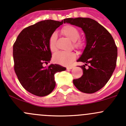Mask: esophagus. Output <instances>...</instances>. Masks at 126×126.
I'll return each mask as SVG.
<instances>
[{"label": "esophagus", "mask_w": 126, "mask_h": 126, "mask_svg": "<svg viewBox=\"0 0 126 126\" xmlns=\"http://www.w3.org/2000/svg\"><path fill=\"white\" fill-rule=\"evenodd\" d=\"M72 68H73V66H68L66 68V69H68V70H69V69H72Z\"/></svg>", "instance_id": "1"}]
</instances>
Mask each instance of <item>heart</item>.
<instances>
[{"instance_id":"heart-1","label":"heart","mask_w":126,"mask_h":126,"mask_svg":"<svg viewBox=\"0 0 126 126\" xmlns=\"http://www.w3.org/2000/svg\"><path fill=\"white\" fill-rule=\"evenodd\" d=\"M62 33L74 42V46L76 48H81L82 44L80 42H76L79 38L80 34L78 30L72 25H66L62 29ZM56 34L53 33L50 36L49 40V47L51 52L56 51ZM76 55L72 52H58L53 56V60L54 62L62 65H68L74 60H75Z\"/></svg>"}]
</instances>
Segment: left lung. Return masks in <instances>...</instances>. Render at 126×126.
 I'll return each mask as SVG.
<instances>
[{"instance_id": "obj_1", "label": "left lung", "mask_w": 126, "mask_h": 126, "mask_svg": "<svg viewBox=\"0 0 126 126\" xmlns=\"http://www.w3.org/2000/svg\"><path fill=\"white\" fill-rule=\"evenodd\" d=\"M63 22L79 27L84 32L86 46L77 60L84 63L80 66L83 75L74 79L73 83L82 92L94 93L105 86L115 69L118 50L115 41L104 27L91 18H67Z\"/></svg>"}]
</instances>
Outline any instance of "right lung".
Wrapping results in <instances>:
<instances>
[{
    "mask_svg": "<svg viewBox=\"0 0 126 126\" xmlns=\"http://www.w3.org/2000/svg\"><path fill=\"white\" fill-rule=\"evenodd\" d=\"M63 21H42L23 29L13 47L15 71L25 90L37 96L49 94L55 87V74L66 68L59 64H47L52 53L49 40Z\"/></svg>",
    "mask_w": 126,
    "mask_h": 126,
    "instance_id": "right-lung-1",
    "label": "right lung"
}]
</instances>
